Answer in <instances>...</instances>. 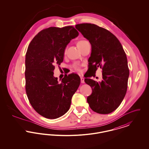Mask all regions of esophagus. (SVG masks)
Here are the masks:
<instances>
[{
	"mask_svg": "<svg viewBox=\"0 0 149 149\" xmlns=\"http://www.w3.org/2000/svg\"><path fill=\"white\" fill-rule=\"evenodd\" d=\"M80 80H81V83H84V78H83V77H81L80 78Z\"/></svg>",
	"mask_w": 149,
	"mask_h": 149,
	"instance_id": "1",
	"label": "esophagus"
}]
</instances>
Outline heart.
<instances>
[{
    "instance_id": "1",
    "label": "heart",
    "mask_w": 149,
    "mask_h": 149,
    "mask_svg": "<svg viewBox=\"0 0 149 149\" xmlns=\"http://www.w3.org/2000/svg\"><path fill=\"white\" fill-rule=\"evenodd\" d=\"M87 43H88V41H86L85 40H81L78 41L77 43V45L78 48L81 50L83 49V47L85 46V44ZM73 68H74V69L75 70H76L77 71H79L80 70V68H79V66H78V65H77V64L74 65Z\"/></svg>"
}]
</instances>
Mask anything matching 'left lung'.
Instances as JSON below:
<instances>
[{"label": "left lung", "instance_id": "left-lung-1", "mask_svg": "<svg viewBox=\"0 0 149 149\" xmlns=\"http://www.w3.org/2000/svg\"><path fill=\"white\" fill-rule=\"evenodd\" d=\"M75 28L92 47L89 73L84 81L92 93L87 102L95 112L110 113L120 105L127 92L129 69L126 53L117 38L106 29L91 23L78 24ZM98 67L102 69L101 82L90 79L95 76Z\"/></svg>", "mask_w": 149, "mask_h": 149}]
</instances>
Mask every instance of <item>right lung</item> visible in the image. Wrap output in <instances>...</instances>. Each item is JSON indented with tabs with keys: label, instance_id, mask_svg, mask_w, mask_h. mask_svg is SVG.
Instances as JSON below:
<instances>
[{
	"label": "right lung",
	"instance_id": "add662e5",
	"mask_svg": "<svg viewBox=\"0 0 149 149\" xmlns=\"http://www.w3.org/2000/svg\"><path fill=\"white\" fill-rule=\"evenodd\" d=\"M78 35L73 26L51 27L40 31L29 45L25 60L26 94L33 109L46 118L66 113L80 85L76 74L66 75L58 82L53 72L55 65L63 61L67 45Z\"/></svg>",
	"mask_w": 149,
	"mask_h": 149
}]
</instances>
